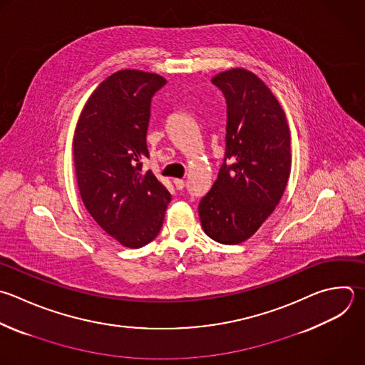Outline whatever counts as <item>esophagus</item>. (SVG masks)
<instances>
[{
    "instance_id": "1",
    "label": "esophagus",
    "mask_w": 365,
    "mask_h": 365,
    "mask_svg": "<svg viewBox=\"0 0 365 365\" xmlns=\"http://www.w3.org/2000/svg\"><path fill=\"white\" fill-rule=\"evenodd\" d=\"M174 184H175L177 190H182V188L185 187V181L181 180V178H175V180H174Z\"/></svg>"
}]
</instances>
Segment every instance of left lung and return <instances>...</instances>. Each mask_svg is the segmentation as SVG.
<instances>
[{
    "instance_id": "left-lung-1",
    "label": "left lung",
    "mask_w": 365,
    "mask_h": 365,
    "mask_svg": "<svg viewBox=\"0 0 365 365\" xmlns=\"http://www.w3.org/2000/svg\"><path fill=\"white\" fill-rule=\"evenodd\" d=\"M211 83L227 103L225 154L198 212L204 232L231 245L248 240L279 202L291 171L289 128L274 94L251 71L232 68Z\"/></svg>"
}]
</instances>
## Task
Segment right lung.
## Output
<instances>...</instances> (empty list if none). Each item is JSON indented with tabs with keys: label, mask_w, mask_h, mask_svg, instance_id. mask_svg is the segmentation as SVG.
Instances as JSON below:
<instances>
[{
	"label": "right lung",
	"mask_w": 365,
	"mask_h": 365,
	"mask_svg": "<svg viewBox=\"0 0 365 365\" xmlns=\"http://www.w3.org/2000/svg\"><path fill=\"white\" fill-rule=\"evenodd\" d=\"M167 80L138 70L117 71L91 94L74 135V164L83 202L120 244L140 248L160 232L168 190L141 160L154 94Z\"/></svg>",
	"instance_id": "right-lung-1"
}]
</instances>
